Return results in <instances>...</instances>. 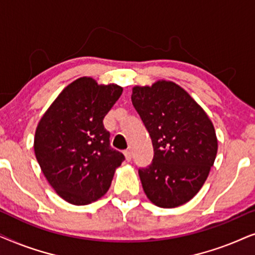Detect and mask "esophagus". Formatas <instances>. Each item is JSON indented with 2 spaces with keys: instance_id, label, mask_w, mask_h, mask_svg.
Wrapping results in <instances>:
<instances>
[{
  "instance_id": "esophagus-1",
  "label": "esophagus",
  "mask_w": 255,
  "mask_h": 255,
  "mask_svg": "<svg viewBox=\"0 0 255 255\" xmlns=\"http://www.w3.org/2000/svg\"><path fill=\"white\" fill-rule=\"evenodd\" d=\"M124 154H125L126 159H127V161L129 162L130 159H131V151H130V150H125Z\"/></svg>"
}]
</instances>
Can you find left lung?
<instances>
[{
	"instance_id": "8db88e82",
	"label": "left lung",
	"mask_w": 255,
	"mask_h": 255,
	"mask_svg": "<svg viewBox=\"0 0 255 255\" xmlns=\"http://www.w3.org/2000/svg\"><path fill=\"white\" fill-rule=\"evenodd\" d=\"M131 103L154 148L151 164L138 170L144 193L159 208L185 204L201 190L215 163L218 141L212 121L172 81L133 87Z\"/></svg>"
}]
</instances>
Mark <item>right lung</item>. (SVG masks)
Returning <instances> with one entry per match:
<instances>
[{"label":"right lung","instance_id":"obj_1","mask_svg":"<svg viewBox=\"0 0 255 255\" xmlns=\"http://www.w3.org/2000/svg\"><path fill=\"white\" fill-rule=\"evenodd\" d=\"M122 94L117 84L81 77L64 88L38 122L33 149L44 176L73 205H87L110 189L125 156L111 148L103 120Z\"/></svg>","mask_w":255,"mask_h":255}]
</instances>
